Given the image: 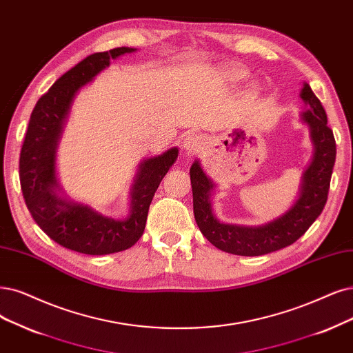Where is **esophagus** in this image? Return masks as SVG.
<instances>
[{"label":"esophagus","mask_w":353,"mask_h":353,"mask_svg":"<svg viewBox=\"0 0 353 353\" xmlns=\"http://www.w3.org/2000/svg\"><path fill=\"white\" fill-rule=\"evenodd\" d=\"M205 145L203 142V138L198 134H193V135H189L185 142H183V150L188 152V154H196L199 152Z\"/></svg>","instance_id":"obj_1"}]
</instances>
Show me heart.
<instances>
[{
    "instance_id": "obj_1",
    "label": "heart",
    "mask_w": 353,
    "mask_h": 353,
    "mask_svg": "<svg viewBox=\"0 0 353 353\" xmlns=\"http://www.w3.org/2000/svg\"><path fill=\"white\" fill-rule=\"evenodd\" d=\"M230 77H232V74H230Z\"/></svg>"
}]
</instances>
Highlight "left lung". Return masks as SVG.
<instances>
[{
    "instance_id": "1",
    "label": "left lung",
    "mask_w": 353,
    "mask_h": 353,
    "mask_svg": "<svg viewBox=\"0 0 353 353\" xmlns=\"http://www.w3.org/2000/svg\"><path fill=\"white\" fill-rule=\"evenodd\" d=\"M299 97L305 104V112L299 114V119L310 129L314 152L303 174L296 201L281 216L262 225L221 223L214 215L211 202L215 183L206 176L199 160L192 164L194 219L206 240L216 249L239 256H262L281 250L301 237L321 214L327 202L336 160V141L333 130L327 126V114L307 83H304Z\"/></svg>"
}]
</instances>
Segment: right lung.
I'll use <instances>...</instances> for the list:
<instances>
[{
    "label": "right lung",
    "instance_id": "add662e5",
    "mask_svg": "<svg viewBox=\"0 0 353 353\" xmlns=\"http://www.w3.org/2000/svg\"><path fill=\"white\" fill-rule=\"evenodd\" d=\"M135 48L99 52L65 72L37 100L20 154V185L36 224L70 250L101 256L132 247L145 230L150 203L160 181L179 155L177 147L142 160L138 165L126 218L116 219L68 198L57 177V152L78 91L91 83L112 59L132 54Z\"/></svg>",
    "mask_w": 353,
    "mask_h": 353
}]
</instances>
